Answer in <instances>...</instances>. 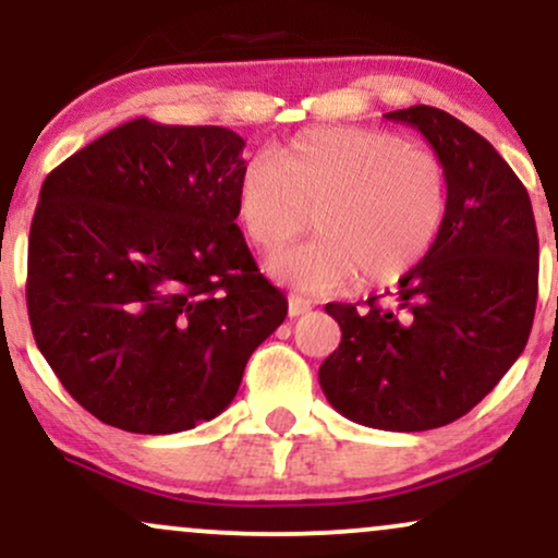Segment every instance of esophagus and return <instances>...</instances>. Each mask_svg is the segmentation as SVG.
<instances>
[{
  "label": "esophagus",
  "instance_id": "obj_1",
  "mask_svg": "<svg viewBox=\"0 0 558 558\" xmlns=\"http://www.w3.org/2000/svg\"><path fill=\"white\" fill-rule=\"evenodd\" d=\"M310 310H312L310 299H301V296H296V293H291V296H288V315L291 317L304 315V312H310Z\"/></svg>",
  "mask_w": 558,
  "mask_h": 558
}]
</instances>
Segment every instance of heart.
<instances>
[{"instance_id":"b5f03b06","label":"heart","mask_w":558,"mask_h":558,"mask_svg":"<svg viewBox=\"0 0 558 558\" xmlns=\"http://www.w3.org/2000/svg\"><path fill=\"white\" fill-rule=\"evenodd\" d=\"M235 213L248 243L278 252L310 226L317 239L267 262L301 291L393 283L417 267L448 215L444 162L403 136L377 128L330 125L299 133L278 162L243 165Z\"/></svg>"}]
</instances>
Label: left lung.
Segmentation results:
<instances>
[{
    "instance_id": "obj_1",
    "label": "left lung",
    "mask_w": 558,
    "mask_h": 558,
    "mask_svg": "<svg viewBox=\"0 0 558 558\" xmlns=\"http://www.w3.org/2000/svg\"><path fill=\"white\" fill-rule=\"evenodd\" d=\"M430 141L448 215L427 257L386 301L328 304L341 343L319 367L336 412L377 430L420 433L464 417L527 343L537 301L533 204L480 133L438 107L386 114Z\"/></svg>"
}]
</instances>
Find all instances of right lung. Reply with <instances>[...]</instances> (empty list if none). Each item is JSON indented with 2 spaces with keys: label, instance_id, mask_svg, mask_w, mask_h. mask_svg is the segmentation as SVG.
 <instances>
[{
  "label": "right lung",
  "instance_id": "obj_1",
  "mask_svg": "<svg viewBox=\"0 0 558 558\" xmlns=\"http://www.w3.org/2000/svg\"><path fill=\"white\" fill-rule=\"evenodd\" d=\"M243 141L138 118L47 175L28 239L31 330L105 425L168 435L235 399L288 301L235 226Z\"/></svg>",
  "mask_w": 558,
  "mask_h": 558
}]
</instances>
